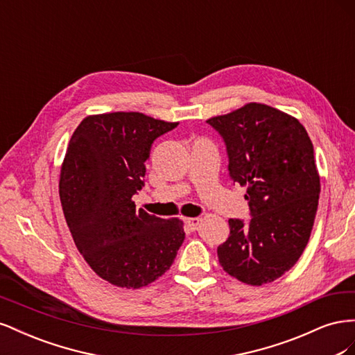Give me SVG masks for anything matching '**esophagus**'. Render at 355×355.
<instances>
[{
	"instance_id": "obj_1",
	"label": "esophagus",
	"mask_w": 355,
	"mask_h": 355,
	"mask_svg": "<svg viewBox=\"0 0 355 355\" xmlns=\"http://www.w3.org/2000/svg\"><path fill=\"white\" fill-rule=\"evenodd\" d=\"M200 222H201V219L200 218H187L185 219V223H187V227L189 228V230H197V227L200 225Z\"/></svg>"
}]
</instances>
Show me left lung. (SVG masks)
Segmentation results:
<instances>
[{"instance_id":"1","label":"left lung","mask_w":355,"mask_h":355,"mask_svg":"<svg viewBox=\"0 0 355 355\" xmlns=\"http://www.w3.org/2000/svg\"><path fill=\"white\" fill-rule=\"evenodd\" d=\"M207 123L223 137L230 176L247 188L252 216L228 220L219 263L245 284L271 283L297 262L313 231L320 196L313 142L295 116L263 103Z\"/></svg>"}]
</instances>
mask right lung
I'll list each match as a JSON object with an SVG mask.
<instances>
[{
  "label": "right lung",
  "instance_id": "obj_1",
  "mask_svg": "<svg viewBox=\"0 0 355 355\" xmlns=\"http://www.w3.org/2000/svg\"><path fill=\"white\" fill-rule=\"evenodd\" d=\"M178 124L141 112L89 115L69 141L59 180L63 214L85 262L114 286L151 284L185 240L184 222L136 210L132 200L154 141Z\"/></svg>",
  "mask_w": 355,
  "mask_h": 355
}]
</instances>
